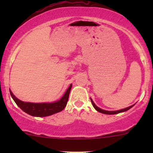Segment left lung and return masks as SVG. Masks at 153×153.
Masks as SVG:
<instances>
[{"mask_svg": "<svg viewBox=\"0 0 153 153\" xmlns=\"http://www.w3.org/2000/svg\"><path fill=\"white\" fill-rule=\"evenodd\" d=\"M91 103H92L93 104V106L94 107L96 111H98L99 112H101V113L102 114H119V113H121V112H124V111H126L129 110V108H131V107H132L134 105H132V106H130L129 107H127V108H123V109H121V110H118V111H106V110H103L101 109V108H100L96 106V104H95L94 101H93V100L91 99Z\"/></svg>", "mask_w": 153, "mask_h": 153, "instance_id": "1", "label": "left lung"}]
</instances>
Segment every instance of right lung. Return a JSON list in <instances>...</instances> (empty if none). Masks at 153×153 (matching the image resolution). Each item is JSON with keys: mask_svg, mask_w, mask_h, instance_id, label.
I'll list each match as a JSON object with an SVG mask.
<instances>
[{"mask_svg": "<svg viewBox=\"0 0 153 153\" xmlns=\"http://www.w3.org/2000/svg\"><path fill=\"white\" fill-rule=\"evenodd\" d=\"M72 88V84L70 85L69 88L63 96L61 98L60 100L53 103H35L29 102H24L17 99L16 97L13 94L10 90V94L11 97L13 98V101L16 103L21 109L24 111L28 114L33 116V117H47L54 114L58 113L65 108L68 103L69 94L71 92Z\"/></svg>", "mask_w": 153, "mask_h": 153, "instance_id": "1", "label": "right lung"}]
</instances>
